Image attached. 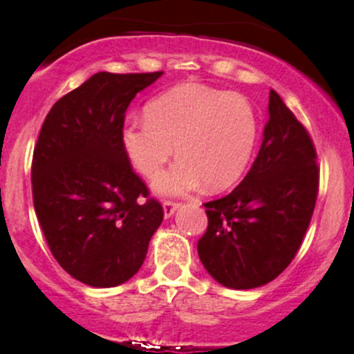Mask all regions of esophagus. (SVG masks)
Returning a JSON list of instances; mask_svg holds the SVG:
<instances>
[{
    "label": "esophagus",
    "instance_id": "obj_1",
    "mask_svg": "<svg viewBox=\"0 0 354 354\" xmlns=\"http://www.w3.org/2000/svg\"><path fill=\"white\" fill-rule=\"evenodd\" d=\"M180 203H176V201H165L163 203V211H165V218H169V216H173L174 214V211H176L178 208H180Z\"/></svg>",
    "mask_w": 354,
    "mask_h": 354
}]
</instances>
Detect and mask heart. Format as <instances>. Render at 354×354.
<instances>
[{
    "instance_id": "obj_1",
    "label": "heart",
    "mask_w": 354,
    "mask_h": 354,
    "mask_svg": "<svg viewBox=\"0 0 354 354\" xmlns=\"http://www.w3.org/2000/svg\"><path fill=\"white\" fill-rule=\"evenodd\" d=\"M145 121L124 126L121 141L135 168L156 178L173 156L176 165L158 178L161 194H183L201 185L221 191L241 180L258 140V118L246 98L186 83L146 104Z\"/></svg>"
}]
</instances>
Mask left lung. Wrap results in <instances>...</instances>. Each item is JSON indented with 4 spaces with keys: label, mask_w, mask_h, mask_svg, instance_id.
I'll return each instance as SVG.
<instances>
[{
    "label": "left lung",
    "mask_w": 354,
    "mask_h": 354,
    "mask_svg": "<svg viewBox=\"0 0 354 354\" xmlns=\"http://www.w3.org/2000/svg\"><path fill=\"white\" fill-rule=\"evenodd\" d=\"M253 166L226 196L205 203L208 228L198 241L203 266L219 284L251 290L273 281L298 253L319 186L306 128L274 89Z\"/></svg>",
    "instance_id": "left-lung-1"
}]
</instances>
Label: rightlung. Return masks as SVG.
<instances>
[{
  "instance_id": "obj_1",
  "label": "right lung",
  "mask_w": 354,
  "mask_h": 354,
  "mask_svg": "<svg viewBox=\"0 0 354 354\" xmlns=\"http://www.w3.org/2000/svg\"><path fill=\"white\" fill-rule=\"evenodd\" d=\"M163 71H101L53 104L31 165L36 216L53 256L78 281L113 288L138 273L163 208L123 148L124 113Z\"/></svg>"
}]
</instances>
